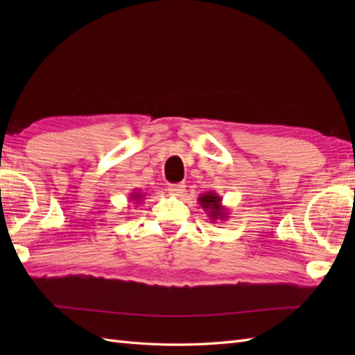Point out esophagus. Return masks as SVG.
Listing matches in <instances>:
<instances>
[{
    "instance_id": "34e87169",
    "label": "esophagus",
    "mask_w": 355,
    "mask_h": 355,
    "mask_svg": "<svg viewBox=\"0 0 355 355\" xmlns=\"http://www.w3.org/2000/svg\"><path fill=\"white\" fill-rule=\"evenodd\" d=\"M184 184L183 183H178V184H171L169 187H168V191H169V193L171 195H175V197H177V195H182L183 192H184Z\"/></svg>"
}]
</instances>
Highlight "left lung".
I'll return each instance as SVG.
<instances>
[{
	"label": "left lung",
	"instance_id": "8db88e82",
	"mask_svg": "<svg viewBox=\"0 0 355 355\" xmlns=\"http://www.w3.org/2000/svg\"><path fill=\"white\" fill-rule=\"evenodd\" d=\"M198 205L201 209L207 214L210 223L225 221L229 218V209L223 206V197H220L216 192H206L201 193L198 197Z\"/></svg>",
	"mask_w": 355,
	"mask_h": 355
}]
</instances>
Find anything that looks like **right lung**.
I'll list each match as a JSON object with an SVG mask.
<instances>
[{"label":"right lung","instance_id":"add662e5","mask_svg":"<svg viewBox=\"0 0 355 355\" xmlns=\"http://www.w3.org/2000/svg\"><path fill=\"white\" fill-rule=\"evenodd\" d=\"M130 200L132 201V202H135V205H141L143 202V200H145V197H146V193H143V192H140V191H137V192H132L131 195H130Z\"/></svg>","mask_w":355,"mask_h":355}]
</instances>
